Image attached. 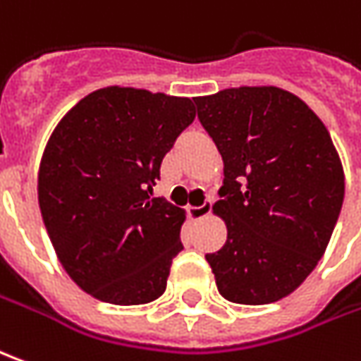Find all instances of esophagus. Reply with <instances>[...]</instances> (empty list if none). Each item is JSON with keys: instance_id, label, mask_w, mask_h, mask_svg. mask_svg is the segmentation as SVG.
Listing matches in <instances>:
<instances>
[{"instance_id": "esophagus-1", "label": "esophagus", "mask_w": 361, "mask_h": 361, "mask_svg": "<svg viewBox=\"0 0 361 361\" xmlns=\"http://www.w3.org/2000/svg\"><path fill=\"white\" fill-rule=\"evenodd\" d=\"M212 213V203L205 201L200 207H188V215H190L191 221H200V219H205L207 215Z\"/></svg>"}]
</instances>
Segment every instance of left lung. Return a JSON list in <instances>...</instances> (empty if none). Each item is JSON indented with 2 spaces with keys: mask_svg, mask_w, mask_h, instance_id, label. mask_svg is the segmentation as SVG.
<instances>
[{
  "mask_svg": "<svg viewBox=\"0 0 361 361\" xmlns=\"http://www.w3.org/2000/svg\"><path fill=\"white\" fill-rule=\"evenodd\" d=\"M223 158L213 213L227 227L205 255L223 298L271 304L322 259L344 201V168L324 122L279 87L225 88L193 98Z\"/></svg>",
  "mask_w": 361,
  "mask_h": 361,
  "instance_id": "obj_1",
  "label": "left lung"
}]
</instances>
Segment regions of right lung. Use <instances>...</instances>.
<instances>
[{"label":"right lung","instance_id":"1","mask_svg":"<svg viewBox=\"0 0 361 361\" xmlns=\"http://www.w3.org/2000/svg\"><path fill=\"white\" fill-rule=\"evenodd\" d=\"M193 118L191 98L104 87L80 98L49 136L39 207L63 269L90 296L132 306L166 290L185 212L149 193Z\"/></svg>","mask_w":361,"mask_h":361}]
</instances>
